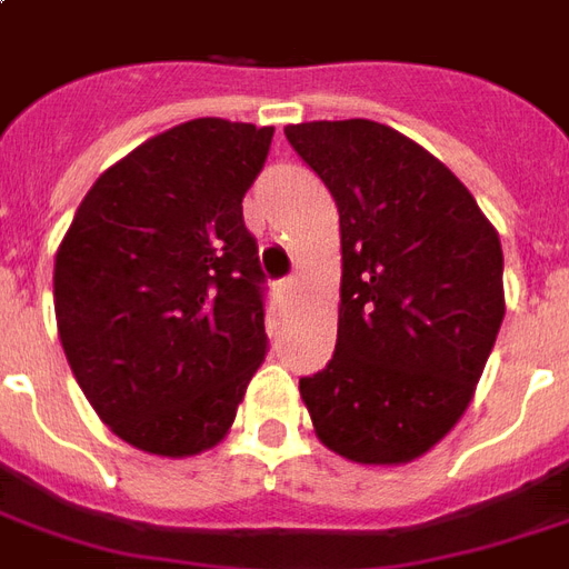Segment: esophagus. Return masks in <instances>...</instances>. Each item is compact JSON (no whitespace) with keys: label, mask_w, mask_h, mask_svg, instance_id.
I'll return each mask as SVG.
<instances>
[{"label":"esophagus","mask_w":569,"mask_h":569,"mask_svg":"<svg viewBox=\"0 0 569 569\" xmlns=\"http://www.w3.org/2000/svg\"><path fill=\"white\" fill-rule=\"evenodd\" d=\"M277 289H280V296H292V292H296L298 289V273H289V277H286V280H280V283H277Z\"/></svg>","instance_id":"obj_1"}]
</instances>
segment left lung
<instances>
[{"label":"left lung","mask_w":569,"mask_h":569,"mask_svg":"<svg viewBox=\"0 0 569 569\" xmlns=\"http://www.w3.org/2000/svg\"><path fill=\"white\" fill-rule=\"evenodd\" d=\"M340 213L335 356L301 377L319 440L401 465L461 419L503 322L498 231L449 168L373 120L286 126Z\"/></svg>","instance_id":"left-lung-1"}]
</instances>
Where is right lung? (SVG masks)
Here are the masks:
<instances>
[{
    "label": "right lung",
    "mask_w": 569,
    "mask_h": 569,
    "mask_svg": "<svg viewBox=\"0 0 569 569\" xmlns=\"http://www.w3.org/2000/svg\"><path fill=\"white\" fill-rule=\"evenodd\" d=\"M271 126L201 117L104 171L57 252L74 380L126 443L168 458L220 443L268 352L264 271L243 196Z\"/></svg>",
    "instance_id": "add662e5"
}]
</instances>
